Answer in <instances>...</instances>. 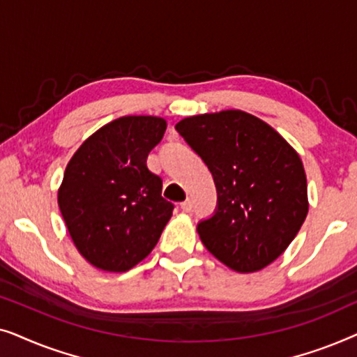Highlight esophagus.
Here are the masks:
<instances>
[{"label":"esophagus","mask_w":357,"mask_h":357,"mask_svg":"<svg viewBox=\"0 0 357 357\" xmlns=\"http://www.w3.org/2000/svg\"><path fill=\"white\" fill-rule=\"evenodd\" d=\"M180 208H182V211H185V213H190L192 211V208H193V203H192V199H185V202L180 204Z\"/></svg>","instance_id":"34e87169"}]
</instances>
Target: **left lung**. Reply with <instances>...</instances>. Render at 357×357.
Masks as SVG:
<instances>
[{
    "mask_svg": "<svg viewBox=\"0 0 357 357\" xmlns=\"http://www.w3.org/2000/svg\"><path fill=\"white\" fill-rule=\"evenodd\" d=\"M175 130L216 183V211L197 227L203 245L238 273L275 261L309 211L299 154L270 125L242 110L188 116Z\"/></svg>",
    "mask_w": 357,
    "mask_h": 357,
    "instance_id": "obj_1",
    "label": "left lung"
}]
</instances>
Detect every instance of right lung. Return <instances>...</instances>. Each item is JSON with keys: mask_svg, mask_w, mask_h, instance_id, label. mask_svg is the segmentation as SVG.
<instances>
[{"mask_svg": "<svg viewBox=\"0 0 357 357\" xmlns=\"http://www.w3.org/2000/svg\"><path fill=\"white\" fill-rule=\"evenodd\" d=\"M167 128L164 119H116L79 146L63 175L58 206L77 252L104 271H128L158 243L174 204L148 154Z\"/></svg>", "mask_w": 357, "mask_h": 357, "instance_id": "add662e5", "label": "right lung"}]
</instances>
